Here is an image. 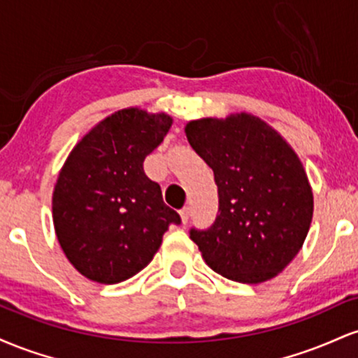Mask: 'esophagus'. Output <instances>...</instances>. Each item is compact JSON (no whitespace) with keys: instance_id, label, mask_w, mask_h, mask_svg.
Returning <instances> with one entry per match:
<instances>
[{"instance_id":"esophagus-1","label":"esophagus","mask_w":358,"mask_h":358,"mask_svg":"<svg viewBox=\"0 0 358 358\" xmlns=\"http://www.w3.org/2000/svg\"><path fill=\"white\" fill-rule=\"evenodd\" d=\"M180 219H182V224L187 225L188 220H190V208L183 207L182 210H180Z\"/></svg>"}]
</instances>
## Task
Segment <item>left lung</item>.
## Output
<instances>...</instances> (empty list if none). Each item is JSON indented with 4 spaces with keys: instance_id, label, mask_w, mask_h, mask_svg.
I'll return each mask as SVG.
<instances>
[{
    "instance_id": "left-lung-1",
    "label": "left lung",
    "mask_w": 358,
    "mask_h": 358,
    "mask_svg": "<svg viewBox=\"0 0 358 358\" xmlns=\"http://www.w3.org/2000/svg\"><path fill=\"white\" fill-rule=\"evenodd\" d=\"M185 134L219 188L215 224L190 232L203 261L237 282L278 276L301 250L313 219V190L296 151L250 113L195 119Z\"/></svg>"
}]
</instances>
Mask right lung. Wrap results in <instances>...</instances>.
Wrapping results in <instances>:
<instances>
[{
    "label": "right lung",
    "mask_w": 358,
    "mask_h": 358,
    "mask_svg": "<svg viewBox=\"0 0 358 358\" xmlns=\"http://www.w3.org/2000/svg\"><path fill=\"white\" fill-rule=\"evenodd\" d=\"M173 124L166 113L124 108L72 148L52 195L55 236L82 276L116 285L145 269L180 215L143 162Z\"/></svg>",
    "instance_id": "obj_1"
}]
</instances>
